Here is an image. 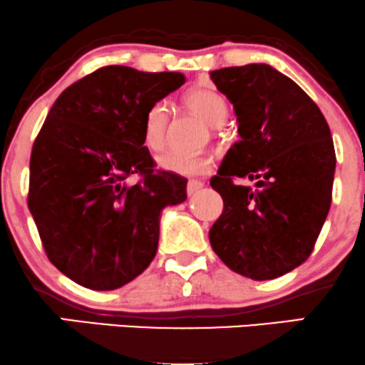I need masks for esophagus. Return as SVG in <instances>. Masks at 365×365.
Instances as JSON below:
<instances>
[{
	"label": "esophagus",
	"mask_w": 365,
	"mask_h": 365,
	"mask_svg": "<svg viewBox=\"0 0 365 365\" xmlns=\"http://www.w3.org/2000/svg\"><path fill=\"white\" fill-rule=\"evenodd\" d=\"M202 187H204V183L200 182V180H190V182L187 183V194H188V195H194V194H197V192H199Z\"/></svg>",
	"instance_id": "esophagus-1"
}]
</instances>
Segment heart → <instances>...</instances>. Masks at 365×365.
I'll use <instances>...</instances> for the list:
<instances>
[{
  "label": "heart",
  "mask_w": 365,
  "mask_h": 365,
  "mask_svg": "<svg viewBox=\"0 0 365 365\" xmlns=\"http://www.w3.org/2000/svg\"><path fill=\"white\" fill-rule=\"evenodd\" d=\"M187 106L204 118L212 127H220L228 116V104L217 92L207 89H194L185 96ZM170 104L165 99L153 103L145 111L142 120V140L153 153L165 149L168 137ZM215 165V156L209 153H178L170 150L158 159V166L163 171L180 175V177H199L211 171Z\"/></svg>",
  "instance_id": "b5f03b06"
}]
</instances>
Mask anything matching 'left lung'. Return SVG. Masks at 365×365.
Instances as JSON below:
<instances>
[{"label":"left lung","mask_w":365,"mask_h":365,"mask_svg":"<svg viewBox=\"0 0 365 365\" xmlns=\"http://www.w3.org/2000/svg\"><path fill=\"white\" fill-rule=\"evenodd\" d=\"M209 75L233 104L240 135L211 178L225 209L209 242L235 273L274 279L311 255L329 212L336 168L329 127L317 104L273 66L250 63Z\"/></svg>","instance_id":"1"}]
</instances>
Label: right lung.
<instances>
[{"label":"right lung","mask_w":365,"mask_h":365,"mask_svg":"<svg viewBox=\"0 0 365 365\" xmlns=\"http://www.w3.org/2000/svg\"><path fill=\"white\" fill-rule=\"evenodd\" d=\"M185 83L178 72L111 65L61 92L31 156L29 209L63 274L115 290L149 266L166 206L187 199V178L159 171L142 140L153 103ZM145 177L135 186L130 174Z\"/></svg>","instance_id":"add662e5"}]
</instances>
